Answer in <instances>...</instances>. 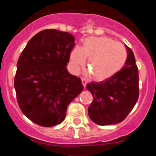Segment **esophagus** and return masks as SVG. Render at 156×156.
Returning a JSON list of instances; mask_svg holds the SVG:
<instances>
[{
    "instance_id": "1",
    "label": "esophagus",
    "mask_w": 156,
    "mask_h": 156,
    "mask_svg": "<svg viewBox=\"0 0 156 156\" xmlns=\"http://www.w3.org/2000/svg\"><path fill=\"white\" fill-rule=\"evenodd\" d=\"M81 82H82L83 86H84V87H86V84H87V81L85 78H84V77H81Z\"/></svg>"
}]
</instances>
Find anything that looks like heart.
<instances>
[{"mask_svg": "<svg viewBox=\"0 0 156 156\" xmlns=\"http://www.w3.org/2000/svg\"><path fill=\"white\" fill-rule=\"evenodd\" d=\"M127 50L125 45L108 37H90L82 48H75L71 59L75 68L87 59V68L96 80H105L119 72L125 65Z\"/></svg>", "mask_w": 156, "mask_h": 156, "instance_id": "1", "label": "heart"}]
</instances>
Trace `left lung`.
<instances>
[{
    "instance_id": "8db88e82",
    "label": "left lung",
    "mask_w": 156,
    "mask_h": 156,
    "mask_svg": "<svg viewBox=\"0 0 156 156\" xmlns=\"http://www.w3.org/2000/svg\"><path fill=\"white\" fill-rule=\"evenodd\" d=\"M126 48L127 62L119 72L104 81L87 84V89L94 97L88 107V114L99 125L122 122L139 98L138 68L133 51L127 46Z\"/></svg>"
}]
</instances>
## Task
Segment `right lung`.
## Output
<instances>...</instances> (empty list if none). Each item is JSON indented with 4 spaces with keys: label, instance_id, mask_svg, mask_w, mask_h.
<instances>
[{
    "label": "right lung",
    "instance_id": "1",
    "mask_svg": "<svg viewBox=\"0 0 156 156\" xmlns=\"http://www.w3.org/2000/svg\"><path fill=\"white\" fill-rule=\"evenodd\" d=\"M70 33L45 29L28 42L17 62L14 87L23 114L40 126L60 124L67 106L82 91L80 78L66 69L75 47Z\"/></svg>",
    "mask_w": 156,
    "mask_h": 156
}]
</instances>
